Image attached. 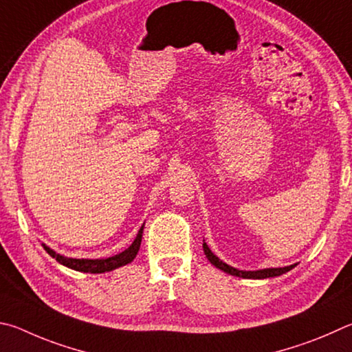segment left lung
Returning <instances> with one entry per match:
<instances>
[{
	"label": "left lung",
	"instance_id": "obj_1",
	"mask_svg": "<svg viewBox=\"0 0 352 352\" xmlns=\"http://www.w3.org/2000/svg\"><path fill=\"white\" fill-rule=\"evenodd\" d=\"M202 249H204V254L207 256V260L210 261L214 267H218L219 270H223L226 274H230L233 276H239V278H249V280H263V278H272V276H280L283 274L292 270L298 263L291 264V266H285V267H267V269H258V270H239L236 267H232L229 264L224 263L223 260L213 254L208 248L207 243H202Z\"/></svg>",
	"mask_w": 352,
	"mask_h": 352
}]
</instances>
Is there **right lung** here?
I'll return each mask as SVG.
<instances>
[{
    "mask_svg": "<svg viewBox=\"0 0 352 352\" xmlns=\"http://www.w3.org/2000/svg\"><path fill=\"white\" fill-rule=\"evenodd\" d=\"M144 227L145 223L142 224V227L135 235L134 241L131 243L128 249H125L120 254L108 256V258H69L65 255H60L57 252L52 250L49 245L41 244L43 249H45L49 255L55 258L60 264L69 267L72 270H77V272H85V274H104V272H111V270L119 269L122 266H126V264L131 263L135 255H138L140 243H142V233H144Z\"/></svg>",
    "mask_w": 352,
    "mask_h": 352,
    "instance_id": "add662e5",
    "label": "right lung"
}]
</instances>
